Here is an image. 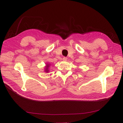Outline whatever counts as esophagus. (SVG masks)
<instances>
[{
	"instance_id": "34e87169",
	"label": "esophagus",
	"mask_w": 123,
	"mask_h": 123,
	"mask_svg": "<svg viewBox=\"0 0 123 123\" xmlns=\"http://www.w3.org/2000/svg\"><path fill=\"white\" fill-rule=\"evenodd\" d=\"M63 61H67V57H63Z\"/></svg>"
}]
</instances>
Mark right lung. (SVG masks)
I'll use <instances>...</instances> for the list:
<instances>
[{"label":"right lung","mask_w":123,"mask_h":123,"mask_svg":"<svg viewBox=\"0 0 123 123\" xmlns=\"http://www.w3.org/2000/svg\"><path fill=\"white\" fill-rule=\"evenodd\" d=\"M50 64L49 63H46V66L45 67V68H44V71L46 73H49V67L50 66Z\"/></svg>","instance_id":"obj_1"}]
</instances>
